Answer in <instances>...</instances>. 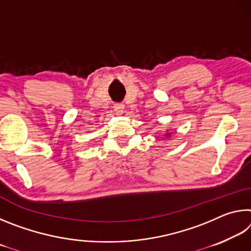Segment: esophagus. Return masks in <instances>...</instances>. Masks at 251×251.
<instances>
[{
  "mask_svg": "<svg viewBox=\"0 0 251 251\" xmlns=\"http://www.w3.org/2000/svg\"><path fill=\"white\" fill-rule=\"evenodd\" d=\"M124 109H125V105L123 103H117L114 105V110H115L116 114H118V115H121V114L124 113Z\"/></svg>",
  "mask_w": 251,
  "mask_h": 251,
  "instance_id": "esophagus-1",
  "label": "esophagus"
}]
</instances>
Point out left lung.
I'll return each mask as SVG.
<instances>
[{
  "label": "left lung",
  "mask_w": 251,
  "mask_h": 251,
  "mask_svg": "<svg viewBox=\"0 0 251 251\" xmlns=\"http://www.w3.org/2000/svg\"><path fill=\"white\" fill-rule=\"evenodd\" d=\"M166 131H167V133L165 134V136H166V137H169V136L172 135V133H171V131H168V130H166Z\"/></svg>",
  "instance_id": "obj_1"
}]
</instances>
